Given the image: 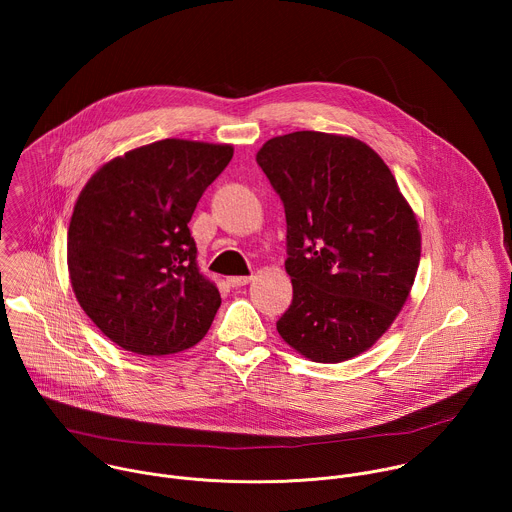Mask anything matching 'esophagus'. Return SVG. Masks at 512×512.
<instances>
[{"instance_id": "obj_1", "label": "esophagus", "mask_w": 512, "mask_h": 512, "mask_svg": "<svg viewBox=\"0 0 512 512\" xmlns=\"http://www.w3.org/2000/svg\"><path fill=\"white\" fill-rule=\"evenodd\" d=\"M251 279H253V277H241V275H235V277H229V283H231L233 287H243V285L251 283Z\"/></svg>"}]
</instances>
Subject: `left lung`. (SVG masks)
<instances>
[{"instance_id": "1", "label": "left lung", "mask_w": 512, "mask_h": 512, "mask_svg": "<svg viewBox=\"0 0 512 512\" xmlns=\"http://www.w3.org/2000/svg\"><path fill=\"white\" fill-rule=\"evenodd\" d=\"M257 164L285 206L294 300L279 336L314 362L369 350L413 287L421 233L395 176L367 143L336 133L271 137Z\"/></svg>"}]
</instances>
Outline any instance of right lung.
I'll return each mask as SVG.
<instances>
[{
	"instance_id": "add662e5",
	"label": "right lung",
	"mask_w": 512,
	"mask_h": 512,
	"mask_svg": "<svg viewBox=\"0 0 512 512\" xmlns=\"http://www.w3.org/2000/svg\"><path fill=\"white\" fill-rule=\"evenodd\" d=\"M233 145L162 139L103 164L72 210V291L117 346L164 356L198 344L221 306L196 263L188 223Z\"/></svg>"
}]
</instances>
